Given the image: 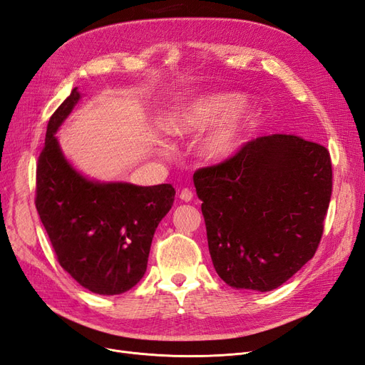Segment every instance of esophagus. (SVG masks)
<instances>
[{
	"label": "esophagus",
	"instance_id": "1",
	"mask_svg": "<svg viewBox=\"0 0 365 365\" xmlns=\"http://www.w3.org/2000/svg\"><path fill=\"white\" fill-rule=\"evenodd\" d=\"M180 197H181V200H182L184 202H189V201L193 200V193H192V190H189V189H182L181 193H180Z\"/></svg>",
	"mask_w": 365,
	"mask_h": 365
}]
</instances>
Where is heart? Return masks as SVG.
I'll return each instance as SVG.
<instances>
[{
	"mask_svg": "<svg viewBox=\"0 0 365 365\" xmlns=\"http://www.w3.org/2000/svg\"><path fill=\"white\" fill-rule=\"evenodd\" d=\"M248 96L240 91H212L182 102L165 121L173 137H193L216 126L200 143L201 157L224 163L235 157L262 121L259 108H248Z\"/></svg>",
	"mask_w": 365,
	"mask_h": 365,
	"instance_id": "1",
	"label": "heart"
}]
</instances>
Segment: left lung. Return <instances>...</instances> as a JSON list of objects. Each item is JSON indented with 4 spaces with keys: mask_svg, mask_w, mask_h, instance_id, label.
<instances>
[{
    "mask_svg": "<svg viewBox=\"0 0 365 365\" xmlns=\"http://www.w3.org/2000/svg\"><path fill=\"white\" fill-rule=\"evenodd\" d=\"M193 182L213 267L231 288L272 291L314 257L332 195L324 146L260 137Z\"/></svg>",
    "mask_w": 365,
    "mask_h": 365,
    "instance_id": "8db88e82",
    "label": "left lung"
}]
</instances>
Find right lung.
<instances>
[{"label":"right lung","mask_w":365,"mask_h":365,"mask_svg":"<svg viewBox=\"0 0 365 365\" xmlns=\"http://www.w3.org/2000/svg\"><path fill=\"white\" fill-rule=\"evenodd\" d=\"M81 98L73 88L50 117L36 169V210L61 267L85 289L117 295L145 275L153 233L173 205L175 189L98 181L77 170L56 134Z\"/></svg>","instance_id":"add662e5"}]
</instances>
